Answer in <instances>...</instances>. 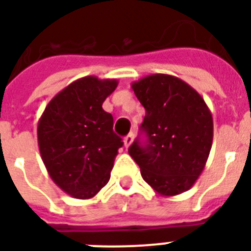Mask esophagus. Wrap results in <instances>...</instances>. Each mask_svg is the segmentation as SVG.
<instances>
[{
	"label": "esophagus",
	"instance_id": "esophagus-1",
	"mask_svg": "<svg viewBox=\"0 0 251 251\" xmlns=\"http://www.w3.org/2000/svg\"><path fill=\"white\" fill-rule=\"evenodd\" d=\"M132 141H133V133L131 132V133H128V135L124 137V147L126 148L129 147V145L132 144Z\"/></svg>",
	"mask_w": 251,
	"mask_h": 251
}]
</instances>
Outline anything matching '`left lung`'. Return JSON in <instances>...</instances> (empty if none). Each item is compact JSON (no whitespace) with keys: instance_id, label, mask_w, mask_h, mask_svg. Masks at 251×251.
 Listing matches in <instances>:
<instances>
[{"instance_id":"8db88e82","label":"left lung","mask_w":251,"mask_h":251,"mask_svg":"<svg viewBox=\"0 0 251 251\" xmlns=\"http://www.w3.org/2000/svg\"><path fill=\"white\" fill-rule=\"evenodd\" d=\"M145 108L141 132L128 153L143 179L162 196L179 195L194 186L208 160L213 120L201 95L170 75H151L132 83Z\"/></svg>"}]
</instances>
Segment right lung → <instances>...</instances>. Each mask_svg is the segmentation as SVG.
I'll use <instances>...</instances> for the list:
<instances>
[{"mask_svg": "<svg viewBox=\"0 0 251 251\" xmlns=\"http://www.w3.org/2000/svg\"><path fill=\"white\" fill-rule=\"evenodd\" d=\"M118 79L86 75L47 104L38 122V144L51 179L75 199H90L107 184L123 141L102 108Z\"/></svg>", "mask_w": 251, "mask_h": 251, "instance_id": "1", "label": "right lung"}]
</instances>
